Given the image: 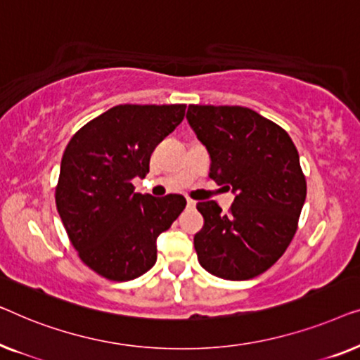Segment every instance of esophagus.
I'll use <instances>...</instances> for the list:
<instances>
[{
  "label": "esophagus",
  "mask_w": 360,
  "mask_h": 360,
  "mask_svg": "<svg viewBox=\"0 0 360 360\" xmlns=\"http://www.w3.org/2000/svg\"><path fill=\"white\" fill-rule=\"evenodd\" d=\"M187 207H189V209H194V207H195V200L187 199Z\"/></svg>",
  "instance_id": "34e87169"
}]
</instances>
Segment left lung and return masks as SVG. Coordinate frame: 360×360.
Listing matches in <instances>:
<instances>
[{"mask_svg": "<svg viewBox=\"0 0 360 360\" xmlns=\"http://www.w3.org/2000/svg\"><path fill=\"white\" fill-rule=\"evenodd\" d=\"M187 120L210 155L209 178L235 192L229 214L199 202L194 236L200 266L226 281L262 274L298 229L307 181L298 151L281 125L241 105L191 104Z\"/></svg>", "mask_w": 360, "mask_h": 360, "instance_id": "obj_1", "label": "left lung"}]
</instances>
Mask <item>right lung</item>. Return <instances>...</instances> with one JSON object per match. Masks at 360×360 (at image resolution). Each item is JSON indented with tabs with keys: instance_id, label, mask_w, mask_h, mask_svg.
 <instances>
[{
	"instance_id": "obj_1",
	"label": "right lung",
	"mask_w": 360,
	"mask_h": 360,
	"mask_svg": "<svg viewBox=\"0 0 360 360\" xmlns=\"http://www.w3.org/2000/svg\"><path fill=\"white\" fill-rule=\"evenodd\" d=\"M186 104H120L89 120L65 148L55 202L79 259L109 281H131L156 262V238L184 210L178 194L134 192L150 156L182 122Z\"/></svg>"
}]
</instances>
